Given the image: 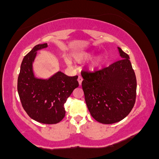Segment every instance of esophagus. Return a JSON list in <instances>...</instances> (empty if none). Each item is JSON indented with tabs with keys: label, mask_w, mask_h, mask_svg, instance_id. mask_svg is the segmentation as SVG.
I'll return each instance as SVG.
<instances>
[{
	"label": "esophagus",
	"mask_w": 159,
	"mask_h": 159,
	"mask_svg": "<svg viewBox=\"0 0 159 159\" xmlns=\"http://www.w3.org/2000/svg\"><path fill=\"white\" fill-rule=\"evenodd\" d=\"M78 83H79V84L81 85V83H82V81H83V78H82V77H81V75L78 76Z\"/></svg>",
	"instance_id": "1"
}]
</instances>
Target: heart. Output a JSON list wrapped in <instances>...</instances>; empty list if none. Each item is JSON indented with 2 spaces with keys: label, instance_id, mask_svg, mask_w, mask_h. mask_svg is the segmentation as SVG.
Segmentation results:
<instances>
[{
  "label": "heart",
  "instance_id": "obj_1",
  "mask_svg": "<svg viewBox=\"0 0 159 159\" xmlns=\"http://www.w3.org/2000/svg\"><path fill=\"white\" fill-rule=\"evenodd\" d=\"M90 57H91L90 52H81V53H78V54H76L74 56V57L75 59L77 60V61H85V60L89 59ZM103 61H104V57L102 56L99 55L96 57H95L92 61V62H91L90 68L94 69V68H96V67L99 66L103 63Z\"/></svg>",
  "mask_w": 159,
  "mask_h": 159
}]
</instances>
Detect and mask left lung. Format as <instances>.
<instances>
[{"label": "left lung", "instance_id": "1", "mask_svg": "<svg viewBox=\"0 0 159 159\" xmlns=\"http://www.w3.org/2000/svg\"><path fill=\"white\" fill-rule=\"evenodd\" d=\"M122 59L93 72L82 70V89L91 116L103 124L122 120L136 100L137 81L129 56L120 48Z\"/></svg>", "mask_w": 159, "mask_h": 159}]
</instances>
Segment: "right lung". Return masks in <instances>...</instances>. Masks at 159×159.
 Listing matches in <instances>:
<instances>
[{
    "instance_id": "right-lung-1",
    "label": "right lung",
    "mask_w": 159,
    "mask_h": 159,
    "mask_svg": "<svg viewBox=\"0 0 159 159\" xmlns=\"http://www.w3.org/2000/svg\"><path fill=\"white\" fill-rule=\"evenodd\" d=\"M46 47L47 43L36 45L25 56L18 78V93L24 110L31 119L56 124L65 116L64 104L79 84L78 75L69 77L61 72L48 80L34 77L32 63L36 51Z\"/></svg>"
}]
</instances>
